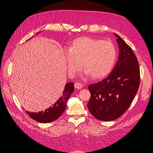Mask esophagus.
Wrapping results in <instances>:
<instances>
[{
  "label": "esophagus",
  "instance_id": "obj_1",
  "mask_svg": "<svg viewBox=\"0 0 153 153\" xmlns=\"http://www.w3.org/2000/svg\"><path fill=\"white\" fill-rule=\"evenodd\" d=\"M74 87H75V88H76V89H80L82 88V85L79 83H75Z\"/></svg>",
  "mask_w": 153,
  "mask_h": 153
}]
</instances>
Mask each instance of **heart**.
<instances>
[{
	"instance_id": "b5f03b06",
	"label": "heart",
	"mask_w": 153,
	"mask_h": 153,
	"mask_svg": "<svg viewBox=\"0 0 153 153\" xmlns=\"http://www.w3.org/2000/svg\"><path fill=\"white\" fill-rule=\"evenodd\" d=\"M117 56L116 47L112 42L89 37L75 39L65 51L64 59L68 73L74 77L82 68L93 79L107 76L114 67Z\"/></svg>"
}]
</instances>
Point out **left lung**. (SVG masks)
Wrapping results in <instances>:
<instances>
[{
	"label": "left lung",
	"mask_w": 153,
	"mask_h": 153,
	"mask_svg": "<svg viewBox=\"0 0 153 153\" xmlns=\"http://www.w3.org/2000/svg\"><path fill=\"white\" fill-rule=\"evenodd\" d=\"M114 35L120 50L114 68L105 79L88 87L91 98L87 107L101 121H111L122 116L130 106L140 83L137 58L131 47L118 35Z\"/></svg>",
	"instance_id": "obj_1"
}]
</instances>
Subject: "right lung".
Masks as SVG:
<instances>
[{
  "mask_svg": "<svg viewBox=\"0 0 153 153\" xmlns=\"http://www.w3.org/2000/svg\"><path fill=\"white\" fill-rule=\"evenodd\" d=\"M74 83H68L65 85L62 96L60 97V99L54 104L53 106H50L45 111H41L37 113L28 111H25V112L27 114L30 118L38 122L50 123L55 121L64 112L65 109L66 108L68 100L70 98L71 93L74 92Z\"/></svg>",
  "mask_w": 153,
  "mask_h": 153,
  "instance_id": "right-lung-1",
  "label": "right lung"
}]
</instances>
